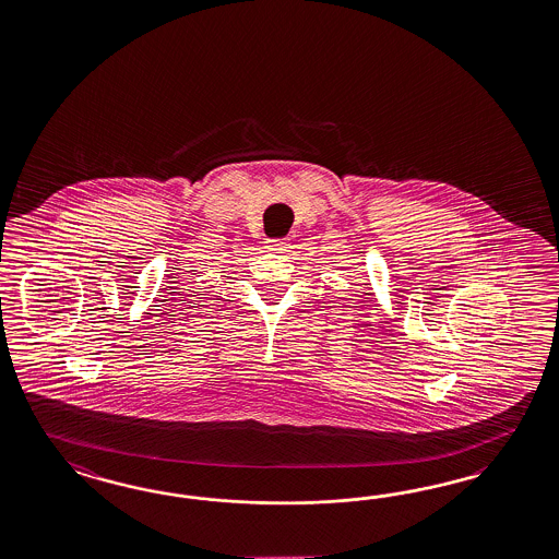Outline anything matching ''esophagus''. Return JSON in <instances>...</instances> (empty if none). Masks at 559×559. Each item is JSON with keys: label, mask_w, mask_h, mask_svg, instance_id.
Masks as SVG:
<instances>
[{"label": "esophagus", "mask_w": 559, "mask_h": 559, "mask_svg": "<svg viewBox=\"0 0 559 559\" xmlns=\"http://www.w3.org/2000/svg\"><path fill=\"white\" fill-rule=\"evenodd\" d=\"M265 247H267L270 251H273V253H284L287 242L284 239H267L265 240Z\"/></svg>", "instance_id": "esophagus-1"}]
</instances>
